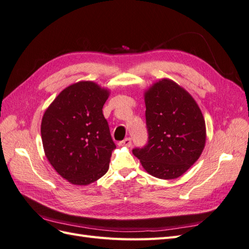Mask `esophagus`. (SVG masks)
<instances>
[{
    "mask_svg": "<svg viewBox=\"0 0 249 249\" xmlns=\"http://www.w3.org/2000/svg\"><path fill=\"white\" fill-rule=\"evenodd\" d=\"M118 144L122 145V146H131L132 145V140H131V138H125L123 141H120Z\"/></svg>",
    "mask_w": 249,
    "mask_h": 249,
    "instance_id": "esophagus-1",
    "label": "esophagus"
}]
</instances>
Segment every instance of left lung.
Here are the masks:
<instances>
[{
  "instance_id": "obj_1",
  "label": "left lung",
  "mask_w": 249,
  "mask_h": 249,
  "mask_svg": "<svg viewBox=\"0 0 249 249\" xmlns=\"http://www.w3.org/2000/svg\"><path fill=\"white\" fill-rule=\"evenodd\" d=\"M148 140L133 149L149 175L180 177L198 160L206 144V123L196 102L184 88L162 79L144 93Z\"/></svg>"
}]
</instances>
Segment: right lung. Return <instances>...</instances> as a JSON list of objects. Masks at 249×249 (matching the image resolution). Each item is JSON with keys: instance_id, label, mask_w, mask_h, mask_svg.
Instances as JSON below:
<instances>
[{"instance_id": "add662e5", "label": "right lung", "mask_w": 249, "mask_h": 249, "mask_svg": "<svg viewBox=\"0 0 249 249\" xmlns=\"http://www.w3.org/2000/svg\"><path fill=\"white\" fill-rule=\"evenodd\" d=\"M109 90L91 81L66 87L46 110L41 139L47 159L71 184L85 186L109 169L116 145L103 114Z\"/></svg>"}]
</instances>
